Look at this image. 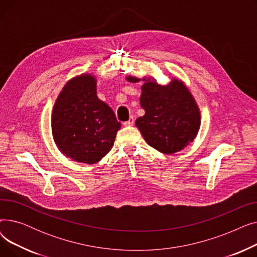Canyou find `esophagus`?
<instances>
[{
  "label": "esophagus",
  "mask_w": 257,
  "mask_h": 257,
  "mask_svg": "<svg viewBox=\"0 0 257 257\" xmlns=\"http://www.w3.org/2000/svg\"><path fill=\"white\" fill-rule=\"evenodd\" d=\"M133 124H134V118H133V116H130V118L124 123V126H126V127H130V126H132Z\"/></svg>",
  "instance_id": "1"
}]
</instances>
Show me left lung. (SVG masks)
Masks as SVG:
<instances>
[{"label": "left lung", "instance_id": "1", "mask_svg": "<svg viewBox=\"0 0 257 257\" xmlns=\"http://www.w3.org/2000/svg\"><path fill=\"white\" fill-rule=\"evenodd\" d=\"M129 82L140 79L127 76ZM140 98L145 114L136 120L147 144L164 154L183 150L196 139L201 125L200 109L181 80L173 78L160 85L152 77H144Z\"/></svg>", "mask_w": 257, "mask_h": 257}]
</instances>
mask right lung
<instances>
[{"label":"right lung","mask_w":257,"mask_h":257,"mask_svg":"<svg viewBox=\"0 0 257 257\" xmlns=\"http://www.w3.org/2000/svg\"><path fill=\"white\" fill-rule=\"evenodd\" d=\"M52 134L58 150L77 163L97 164L113 146L120 123L97 96L92 74L70 79L52 111Z\"/></svg>","instance_id":"obj_1"}]
</instances>
